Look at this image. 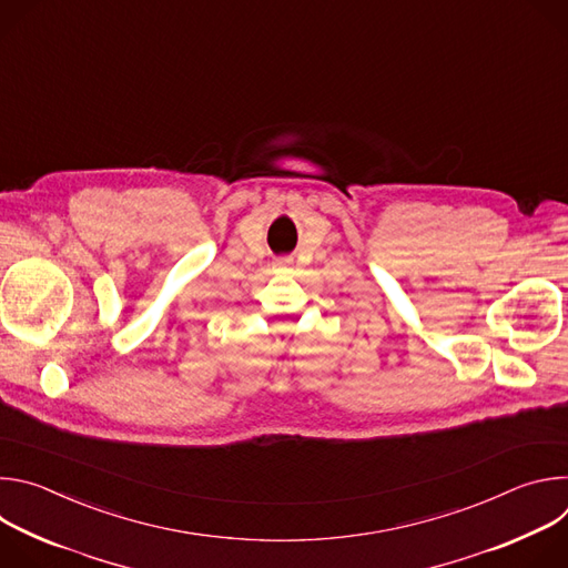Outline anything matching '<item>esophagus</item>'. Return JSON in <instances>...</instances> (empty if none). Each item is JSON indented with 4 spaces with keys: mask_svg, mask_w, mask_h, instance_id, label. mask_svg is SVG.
<instances>
[{
    "mask_svg": "<svg viewBox=\"0 0 568 568\" xmlns=\"http://www.w3.org/2000/svg\"><path fill=\"white\" fill-rule=\"evenodd\" d=\"M285 265H287V261H276V263H274V267H278V270L285 267Z\"/></svg>",
    "mask_w": 568,
    "mask_h": 568,
    "instance_id": "34e87169",
    "label": "esophagus"
}]
</instances>
